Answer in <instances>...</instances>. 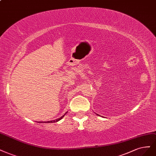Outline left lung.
Listing matches in <instances>:
<instances>
[{
    "instance_id": "left-lung-1",
    "label": "left lung",
    "mask_w": 156,
    "mask_h": 156,
    "mask_svg": "<svg viewBox=\"0 0 156 156\" xmlns=\"http://www.w3.org/2000/svg\"><path fill=\"white\" fill-rule=\"evenodd\" d=\"M97 115H98V114H97Z\"/></svg>"
}]
</instances>
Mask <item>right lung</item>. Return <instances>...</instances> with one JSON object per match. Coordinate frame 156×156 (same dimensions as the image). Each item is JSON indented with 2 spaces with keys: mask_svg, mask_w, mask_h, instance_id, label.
Masks as SVG:
<instances>
[{
  "mask_svg": "<svg viewBox=\"0 0 156 156\" xmlns=\"http://www.w3.org/2000/svg\"><path fill=\"white\" fill-rule=\"evenodd\" d=\"M67 112H66L65 113V114H64L62 116H61L60 118H58V119H55V120H52V121H47V122H58V121H60L61 119H62L63 117L67 114Z\"/></svg>",
  "mask_w": 156,
  "mask_h": 156,
  "instance_id": "1",
  "label": "right lung"
}]
</instances>
